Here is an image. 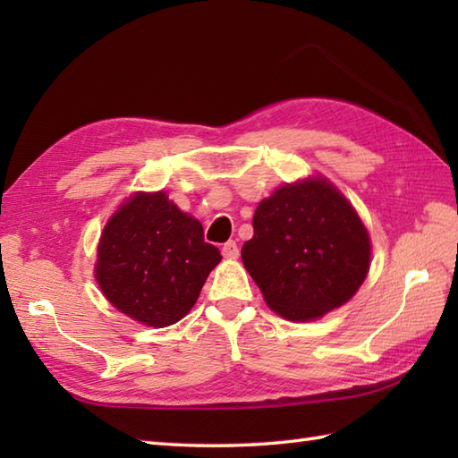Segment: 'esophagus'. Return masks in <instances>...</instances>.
I'll return each instance as SVG.
<instances>
[{
    "instance_id": "34e87169",
    "label": "esophagus",
    "mask_w": 458,
    "mask_h": 458,
    "mask_svg": "<svg viewBox=\"0 0 458 458\" xmlns=\"http://www.w3.org/2000/svg\"><path fill=\"white\" fill-rule=\"evenodd\" d=\"M222 256L228 258V259H236L240 256V248H238L236 242H232V240L226 242V244L222 246Z\"/></svg>"
}]
</instances>
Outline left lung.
Listing matches in <instances>:
<instances>
[{
	"label": "left lung",
	"mask_w": 458,
	"mask_h": 458,
	"mask_svg": "<svg viewBox=\"0 0 458 458\" xmlns=\"http://www.w3.org/2000/svg\"><path fill=\"white\" fill-rule=\"evenodd\" d=\"M242 261L266 303L289 320L344 305L369 269V236L344 194L323 177L284 184L254 214Z\"/></svg>",
	"instance_id": "obj_1"
}]
</instances>
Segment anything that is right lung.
Returning <instances> with one entry per match:
<instances>
[{
  "label": "right lung",
  "instance_id": "add662e5",
  "mask_svg": "<svg viewBox=\"0 0 458 458\" xmlns=\"http://www.w3.org/2000/svg\"><path fill=\"white\" fill-rule=\"evenodd\" d=\"M220 259L202 224L163 191L135 192L104 226L94 274L115 309L163 328L189 313Z\"/></svg>",
  "mask_w": 458,
  "mask_h": 458
}]
</instances>
